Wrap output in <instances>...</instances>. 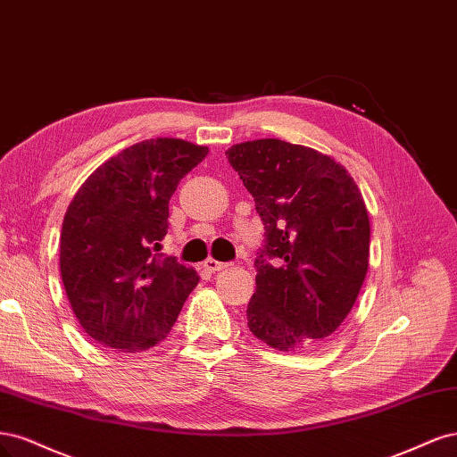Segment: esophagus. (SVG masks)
<instances>
[{
    "label": "esophagus",
    "mask_w": 457,
    "mask_h": 457,
    "mask_svg": "<svg viewBox=\"0 0 457 457\" xmlns=\"http://www.w3.org/2000/svg\"><path fill=\"white\" fill-rule=\"evenodd\" d=\"M229 266V263H226V262H218V260H214V258H209V260H204V263H203V268H204V271H209V273H216V271H222V270H226Z\"/></svg>",
    "instance_id": "34e87169"
}]
</instances>
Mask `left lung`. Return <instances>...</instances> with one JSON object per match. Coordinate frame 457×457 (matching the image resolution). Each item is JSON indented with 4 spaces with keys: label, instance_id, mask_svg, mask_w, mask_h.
Returning a JSON list of instances; mask_svg holds the SVG:
<instances>
[{
    "label": "left lung",
    "instance_id": "obj_1",
    "mask_svg": "<svg viewBox=\"0 0 457 457\" xmlns=\"http://www.w3.org/2000/svg\"><path fill=\"white\" fill-rule=\"evenodd\" d=\"M226 155L266 229L250 332L278 351L322 342L349 315L368 271L370 222L355 180L332 157L277 138L235 144Z\"/></svg>",
    "mask_w": 457,
    "mask_h": 457
}]
</instances>
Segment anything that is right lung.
I'll list each match as a JSON object with an SVG mask.
<instances>
[{"instance_id": "1", "label": "right lung", "mask_w": 457, "mask_h": 457, "mask_svg": "<svg viewBox=\"0 0 457 457\" xmlns=\"http://www.w3.org/2000/svg\"><path fill=\"white\" fill-rule=\"evenodd\" d=\"M207 145L152 138L110 157L73 195L61 233L70 305L93 340L117 351L167 337L199 283L194 268L159 253L169 201Z\"/></svg>"}]
</instances>
